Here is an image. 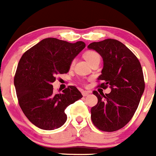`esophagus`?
Listing matches in <instances>:
<instances>
[{
    "mask_svg": "<svg viewBox=\"0 0 156 156\" xmlns=\"http://www.w3.org/2000/svg\"><path fill=\"white\" fill-rule=\"evenodd\" d=\"M82 96H83V97H87L88 95L89 94V93H90V92L89 91H82Z\"/></svg>",
    "mask_w": 156,
    "mask_h": 156,
    "instance_id": "1",
    "label": "esophagus"
}]
</instances>
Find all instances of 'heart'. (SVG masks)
I'll use <instances>...</instances> for the list:
<instances>
[{
  "instance_id": "obj_1",
  "label": "heart",
  "mask_w": 156,
  "mask_h": 156,
  "mask_svg": "<svg viewBox=\"0 0 156 156\" xmlns=\"http://www.w3.org/2000/svg\"><path fill=\"white\" fill-rule=\"evenodd\" d=\"M84 58L86 59V60L89 64L93 63V62L100 61L101 60V56H100L99 53L94 51V50H87L86 52H85ZM73 64H74V61L71 62L70 66H73Z\"/></svg>"
}]
</instances>
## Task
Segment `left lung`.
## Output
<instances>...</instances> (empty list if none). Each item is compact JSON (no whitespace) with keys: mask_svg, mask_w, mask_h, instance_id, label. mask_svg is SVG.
I'll list each match as a JSON object with an SVG mask.
<instances>
[{"mask_svg":"<svg viewBox=\"0 0 156 156\" xmlns=\"http://www.w3.org/2000/svg\"><path fill=\"white\" fill-rule=\"evenodd\" d=\"M97 51L104 61L98 87H110L108 94L93 91L97 105L91 108L93 123L100 130L113 132L125 126L134 115L144 91V80L140 61L122 42L105 39L88 45Z\"/></svg>","mask_w":156,"mask_h":156,"instance_id":"1","label":"left lung"}]
</instances>
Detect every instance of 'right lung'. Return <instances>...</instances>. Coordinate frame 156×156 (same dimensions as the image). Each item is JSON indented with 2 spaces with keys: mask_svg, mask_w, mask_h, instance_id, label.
<instances>
[{
  "mask_svg": "<svg viewBox=\"0 0 156 156\" xmlns=\"http://www.w3.org/2000/svg\"><path fill=\"white\" fill-rule=\"evenodd\" d=\"M86 44L57 38L43 39L27 50L19 62L14 85L19 104L34 126L45 130L59 128L67 121L65 109L82 97L75 86L55 94L52 82L59 74H67L74 57Z\"/></svg>",
  "mask_w": 156,
  "mask_h": 156,
  "instance_id": "1",
  "label": "right lung"
}]
</instances>
